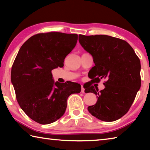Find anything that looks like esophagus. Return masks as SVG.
I'll list each match as a JSON object with an SVG mask.
<instances>
[{"label": "esophagus", "instance_id": "esophagus-1", "mask_svg": "<svg viewBox=\"0 0 150 150\" xmlns=\"http://www.w3.org/2000/svg\"><path fill=\"white\" fill-rule=\"evenodd\" d=\"M81 93H85V88L83 87V85H81Z\"/></svg>", "mask_w": 150, "mask_h": 150}]
</instances>
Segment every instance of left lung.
Segmentation results:
<instances>
[{
  "label": "left lung",
  "mask_w": 150,
  "mask_h": 150,
  "mask_svg": "<svg viewBox=\"0 0 150 150\" xmlns=\"http://www.w3.org/2000/svg\"><path fill=\"white\" fill-rule=\"evenodd\" d=\"M79 42L93 56L95 66L91 69V78L93 82L106 79L103 90L98 91L91 86L87 91L98 98L95 105L88 106V112L102 121L118 120L129 110L140 88L139 59L128 42L117 38L80 34Z\"/></svg>",
  "instance_id": "8db88e82"
}]
</instances>
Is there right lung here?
<instances>
[{
  "mask_svg": "<svg viewBox=\"0 0 150 150\" xmlns=\"http://www.w3.org/2000/svg\"><path fill=\"white\" fill-rule=\"evenodd\" d=\"M76 34L42 33L24 43L11 71V81L20 108L41 124L54 122L65 113L69 95L81 92L77 83L54 82L52 71L62 67L77 42Z\"/></svg>",
  "mask_w": 150,
  "mask_h": 150,
  "instance_id": "obj_1",
  "label": "right lung"
}]
</instances>
